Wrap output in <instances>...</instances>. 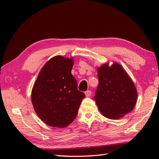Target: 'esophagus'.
<instances>
[{"instance_id":"obj_1","label":"esophagus","mask_w":159,"mask_h":159,"mask_svg":"<svg viewBox=\"0 0 159 159\" xmlns=\"http://www.w3.org/2000/svg\"><path fill=\"white\" fill-rule=\"evenodd\" d=\"M85 96L86 97H89V96L91 95V91H90V90H88V91H86L85 92Z\"/></svg>"}]
</instances>
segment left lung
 <instances>
[{"instance_id": "left-lung-1", "label": "left lung", "mask_w": 159, "mask_h": 159, "mask_svg": "<svg viewBox=\"0 0 159 159\" xmlns=\"http://www.w3.org/2000/svg\"><path fill=\"white\" fill-rule=\"evenodd\" d=\"M99 84L93 99L100 112L109 119L121 118L133 109L137 92L133 82L119 64H104L98 69Z\"/></svg>"}]
</instances>
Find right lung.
Returning <instances> with one entry per match:
<instances>
[{
	"instance_id": "1",
	"label": "right lung",
	"mask_w": 159,
	"mask_h": 159,
	"mask_svg": "<svg viewBox=\"0 0 159 159\" xmlns=\"http://www.w3.org/2000/svg\"><path fill=\"white\" fill-rule=\"evenodd\" d=\"M71 58L57 56L47 61L33 86L32 102L42 121L53 127H65L77 116L85 94L78 89L71 74Z\"/></svg>"
}]
</instances>
